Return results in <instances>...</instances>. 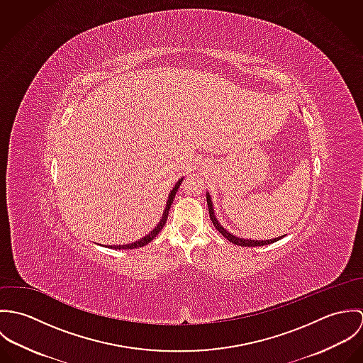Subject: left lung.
Masks as SVG:
<instances>
[{
  "label": "left lung",
  "mask_w": 363,
  "mask_h": 363,
  "mask_svg": "<svg viewBox=\"0 0 363 363\" xmlns=\"http://www.w3.org/2000/svg\"><path fill=\"white\" fill-rule=\"evenodd\" d=\"M207 204H208V211H209V218H211V220H212V225L219 230V233L225 238V239H228L229 242H232L233 245H238V246H245V247H255V246H264V245H269V243H274V242H277V240H279V239H282L284 236H281V238H275V239H269V240H247V239H240V238H236V236H233V235H230L226 229H223L220 225H219V222H218V219L215 218V213H213V209H212V201H211V197H209V194H207Z\"/></svg>",
  "instance_id": "1"
}]
</instances>
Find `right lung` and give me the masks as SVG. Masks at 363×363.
<instances>
[{"mask_svg": "<svg viewBox=\"0 0 363 363\" xmlns=\"http://www.w3.org/2000/svg\"><path fill=\"white\" fill-rule=\"evenodd\" d=\"M182 182H183V179H180V180L176 183V186L173 187V190L170 191L169 199H167V203H166V208H164L163 215H162V219H160V222L156 225L155 229H154L150 235H147L145 238L140 239L138 242H134V243H130V245H123V246H110V247H113V249H118V250H120V249H137V247H143V246L148 245L150 242H152V240L155 239L156 235L162 230V228L164 226V223H166V220H167L169 209H170V206H172V203H173V200H174V196H176V193H177V190H179V187H180Z\"/></svg>", "mask_w": 363, "mask_h": 363, "instance_id": "1", "label": "right lung"}]
</instances>
